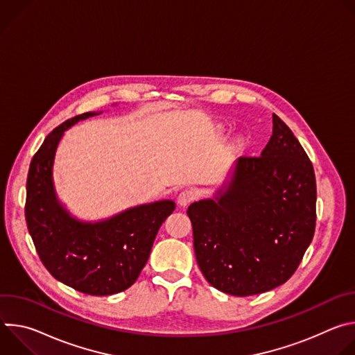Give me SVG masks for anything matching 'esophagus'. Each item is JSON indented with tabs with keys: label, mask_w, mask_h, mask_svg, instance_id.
I'll return each instance as SVG.
<instances>
[{
	"label": "esophagus",
	"mask_w": 355,
	"mask_h": 355,
	"mask_svg": "<svg viewBox=\"0 0 355 355\" xmlns=\"http://www.w3.org/2000/svg\"><path fill=\"white\" fill-rule=\"evenodd\" d=\"M196 198V193L193 189H184L182 192H180L178 195V205L180 207H187L189 205L191 202Z\"/></svg>",
	"instance_id": "1"
}]
</instances>
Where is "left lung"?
Here are the masks:
<instances>
[{"instance_id":"1","label":"left lung","mask_w":355,"mask_h":355,"mask_svg":"<svg viewBox=\"0 0 355 355\" xmlns=\"http://www.w3.org/2000/svg\"><path fill=\"white\" fill-rule=\"evenodd\" d=\"M198 266L216 289L250 296L285 284L316 226L313 166L292 130L272 114L259 157H240L214 198L187 211Z\"/></svg>"}]
</instances>
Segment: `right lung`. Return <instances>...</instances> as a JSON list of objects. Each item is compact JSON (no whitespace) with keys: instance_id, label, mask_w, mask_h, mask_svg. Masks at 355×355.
Returning a JSON list of instances; mask_svg holds the SVG:
<instances>
[{"instance_id":"add662e5","label":"right lung","mask_w":355,"mask_h":355,"mask_svg":"<svg viewBox=\"0 0 355 355\" xmlns=\"http://www.w3.org/2000/svg\"><path fill=\"white\" fill-rule=\"evenodd\" d=\"M99 114L77 115L47 135L31 162L25 218L39 259L50 274L76 291L105 296L136 282L175 204L170 199L156 200L98 222L71 216L55 189L56 150L69 128Z\"/></svg>"}]
</instances>
